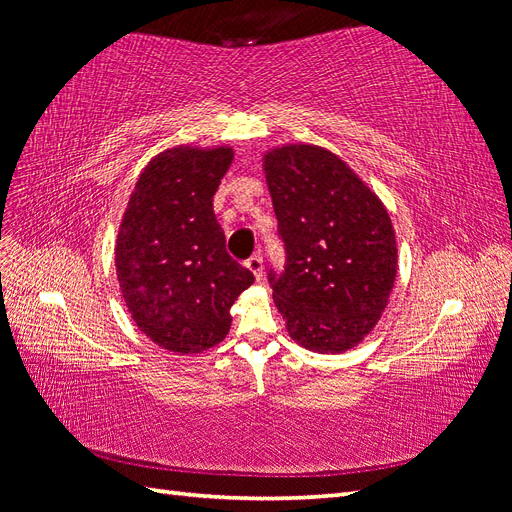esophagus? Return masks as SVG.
<instances>
[{
  "label": "esophagus",
  "instance_id": "1",
  "mask_svg": "<svg viewBox=\"0 0 512 512\" xmlns=\"http://www.w3.org/2000/svg\"><path fill=\"white\" fill-rule=\"evenodd\" d=\"M245 267L250 269L252 273H254V277L256 280L260 282L262 280V256L260 254H254V256H250L247 258V262H245Z\"/></svg>",
  "mask_w": 512,
  "mask_h": 512
}]
</instances>
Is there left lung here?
Returning a JSON list of instances; mask_svg holds the SVG:
<instances>
[{"instance_id": "8db88e82", "label": "left lung", "mask_w": 512, "mask_h": 512, "mask_svg": "<svg viewBox=\"0 0 512 512\" xmlns=\"http://www.w3.org/2000/svg\"><path fill=\"white\" fill-rule=\"evenodd\" d=\"M284 243L267 271L290 337L314 352H344L376 327L397 273L395 232L376 194L346 162L312 145L265 156Z\"/></svg>"}]
</instances>
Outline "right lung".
<instances>
[{
	"label": "right lung",
	"mask_w": 512,
	"mask_h": 512,
	"mask_svg": "<svg viewBox=\"0 0 512 512\" xmlns=\"http://www.w3.org/2000/svg\"><path fill=\"white\" fill-rule=\"evenodd\" d=\"M232 162L228 147H175L136 181L119 228L115 265L130 314L151 342L200 352L230 329V307L254 284L226 252L213 194Z\"/></svg>",
	"instance_id": "add662e5"
}]
</instances>
